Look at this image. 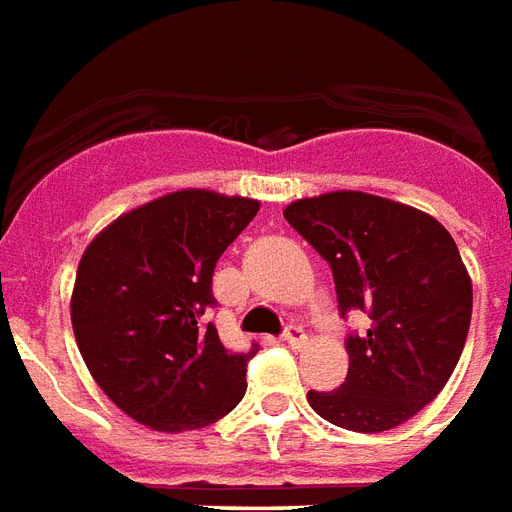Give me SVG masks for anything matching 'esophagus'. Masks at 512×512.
<instances>
[{"mask_svg":"<svg viewBox=\"0 0 512 512\" xmlns=\"http://www.w3.org/2000/svg\"><path fill=\"white\" fill-rule=\"evenodd\" d=\"M283 341L289 343L292 349H300V346H305V341H308V333L302 330L300 324H289V327L283 330Z\"/></svg>","mask_w":512,"mask_h":512,"instance_id":"1","label":"esophagus"}]
</instances>
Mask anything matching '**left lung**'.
Instances as JSON below:
<instances>
[{
    "label": "left lung",
    "mask_w": 512,
    "mask_h": 512,
    "mask_svg": "<svg viewBox=\"0 0 512 512\" xmlns=\"http://www.w3.org/2000/svg\"><path fill=\"white\" fill-rule=\"evenodd\" d=\"M333 270L338 311L368 313L349 333V374L338 390L308 393L327 423L379 434L431 404L464 352L472 281L450 231L398 201L335 190L283 210Z\"/></svg>",
    "instance_id": "1"
}]
</instances>
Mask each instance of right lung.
<instances>
[{"label": "right lung", "mask_w": 512, "mask_h": 512, "mask_svg": "<svg viewBox=\"0 0 512 512\" xmlns=\"http://www.w3.org/2000/svg\"><path fill=\"white\" fill-rule=\"evenodd\" d=\"M259 201L177 190L117 218L89 242L70 319L100 390L155 431L215 423L245 395L248 360L210 322L220 253L256 218Z\"/></svg>", "instance_id": "right-lung-1"}]
</instances>
